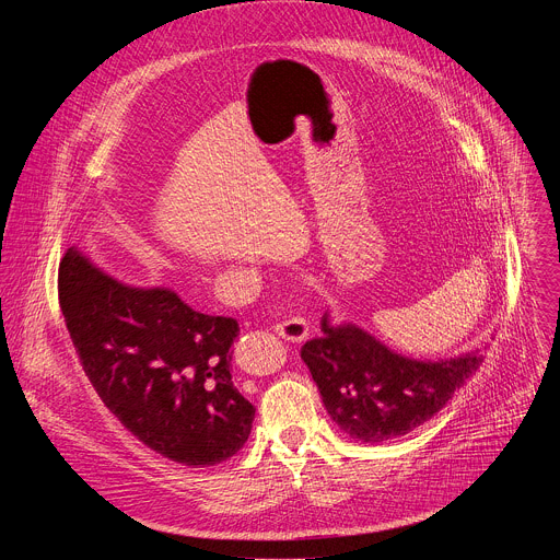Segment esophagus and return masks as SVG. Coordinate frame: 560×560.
<instances>
[{
	"mask_svg": "<svg viewBox=\"0 0 560 560\" xmlns=\"http://www.w3.org/2000/svg\"><path fill=\"white\" fill-rule=\"evenodd\" d=\"M307 322L303 316H288V318H283V322H279L277 326H275V332L281 337V339H285V341H290V343H301V341H305L307 339Z\"/></svg>",
	"mask_w": 560,
	"mask_h": 560,
	"instance_id": "obj_1",
	"label": "esophagus"
}]
</instances>
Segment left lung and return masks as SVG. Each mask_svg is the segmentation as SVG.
Listing matches in <instances>:
<instances>
[{
	"label": "left lung",
	"mask_w": 560,
	"mask_h": 560,
	"mask_svg": "<svg viewBox=\"0 0 560 560\" xmlns=\"http://www.w3.org/2000/svg\"><path fill=\"white\" fill-rule=\"evenodd\" d=\"M322 337L305 341L301 359L332 421L352 439L383 443L430 421L483 363L481 350L419 361L396 354L354 324L322 318Z\"/></svg>",
	"instance_id": "8db88e82"
}]
</instances>
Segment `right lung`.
Returning a JSON list of instances; mask_svg holds the SVG:
<instances>
[{
    "instance_id": "add662e5",
    "label": "right lung",
    "mask_w": 560,
    "mask_h": 560,
    "mask_svg": "<svg viewBox=\"0 0 560 560\" xmlns=\"http://www.w3.org/2000/svg\"><path fill=\"white\" fill-rule=\"evenodd\" d=\"M72 346L106 408L143 445L184 465H214L250 436L255 406L232 383V316L192 310L171 288H132L77 248L59 264Z\"/></svg>"
}]
</instances>
